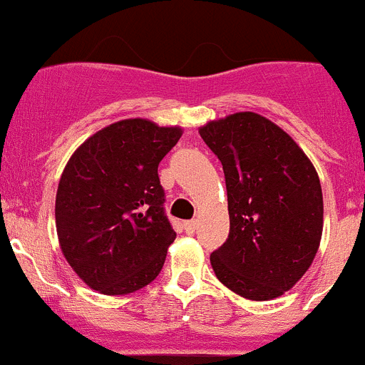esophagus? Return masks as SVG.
<instances>
[{"label": "esophagus", "mask_w": 365, "mask_h": 365, "mask_svg": "<svg viewBox=\"0 0 365 365\" xmlns=\"http://www.w3.org/2000/svg\"><path fill=\"white\" fill-rule=\"evenodd\" d=\"M183 230H185V233H189V235H192L194 231L197 230V220L196 219H190V220H185V222H183Z\"/></svg>", "instance_id": "esophagus-1"}]
</instances>
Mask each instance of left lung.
Here are the masks:
<instances>
[{
  "label": "left lung",
  "mask_w": 365,
  "mask_h": 365,
  "mask_svg": "<svg viewBox=\"0 0 365 365\" xmlns=\"http://www.w3.org/2000/svg\"><path fill=\"white\" fill-rule=\"evenodd\" d=\"M200 134L222 164L230 210V235L210 256L213 272L249 300L281 297L318 252V173L282 128L256 113L210 121Z\"/></svg>",
  "instance_id": "obj_1"
}]
</instances>
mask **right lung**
<instances>
[{
  "mask_svg": "<svg viewBox=\"0 0 365 365\" xmlns=\"http://www.w3.org/2000/svg\"><path fill=\"white\" fill-rule=\"evenodd\" d=\"M180 138V127L121 120L86 139L65 165L58 238L91 289L127 295L160 274L176 233L164 210L159 164Z\"/></svg>",
  "mask_w": 365,
  "mask_h": 365,
  "instance_id": "add662e5",
  "label": "right lung"
}]
</instances>
